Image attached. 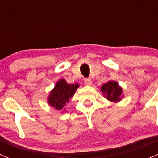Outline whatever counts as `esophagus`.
I'll return each instance as SVG.
<instances>
[{
	"label": "esophagus",
	"mask_w": 158,
	"mask_h": 158,
	"mask_svg": "<svg viewBox=\"0 0 158 158\" xmlns=\"http://www.w3.org/2000/svg\"><path fill=\"white\" fill-rule=\"evenodd\" d=\"M84 83H85V85H91L92 80L91 79H89V78H86V79H85V81H84Z\"/></svg>",
	"instance_id": "1"
}]
</instances>
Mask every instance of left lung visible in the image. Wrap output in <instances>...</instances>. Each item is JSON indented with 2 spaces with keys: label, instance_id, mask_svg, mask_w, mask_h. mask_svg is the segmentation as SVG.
Segmentation results:
<instances>
[{
  "label": "left lung",
  "instance_id": "obj_1",
  "mask_svg": "<svg viewBox=\"0 0 158 158\" xmlns=\"http://www.w3.org/2000/svg\"><path fill=\"white\" fill-rule=\"evenodd\" d=\"M101 92L106 93L105 96L111 101L118 102L122 99V88L115 81H108L104 84L101 87Z\"/></svg>",
  "mask_w": 158,
  "mask_h": 158
}]
</instances>
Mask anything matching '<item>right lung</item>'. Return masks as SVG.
Masks as SVG:
<instances>
[{
    "mask_svg": "<svg viewBox=\"0 0 158 158\" xmlns=\"http://www.w3.org/2000/svg\"><path fill=\"white\" fill-rule=\"evenodd\" d=\"M79 87L78 84H68L65 80H60L54 89L51 91L48 98V103L51 107L57 110H62V107L69 102L77 89Z\"/></svg>",
    "mask_w": 158,
    "mask_h": 158,
    "instance_id": "1",
    "label": "right lung"
}]
</instances>
